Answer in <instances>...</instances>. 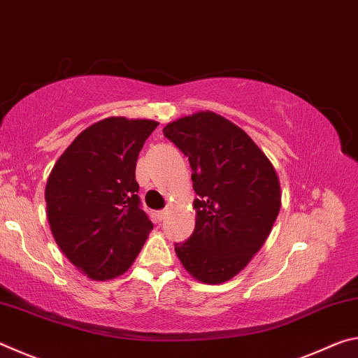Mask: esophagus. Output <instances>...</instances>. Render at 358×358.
Instances as JSON below:
<instances>
[{
    "instance_id": "34e87169",
    "label": "esophagus",
    "mask_w": 358,
    "mask_h": 358,
    "mask_svg": "<svg viewBox=\"0 0 358 358\" xmlns=\"http://www.w3.org/2000/svg\"><path fill=\"white\" fill-rule=\"evenodd\" d=\"M166 215H167V210H159L156 213V217H157V221H162L166 217Z\"/></svg>"
}]
</instances>
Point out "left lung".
<instances>
[{
    "mask_svg": "<svg viewBox=\"0 0 358 358\" xmlns=\"http://www.w3.org/2000/svg\"><path fill=\"white\" fill-rule=\"evenodd\" d=\"M164 136L189 159L196 227L175 252L205 284L229 281L256 254L280 213L275 167L252 138L213 112L169 123Z\"/></svg>",
    "mask_w": 358,
    "mask_h": 358,
    "instance_id": "1",
    "label": "left lung"
}]
</instances>
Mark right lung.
<instances>
[{"label": "right lung", "mask_w": 358, "mask_h": 358, "mask_svg": "<svg viewBox=\"0 0 358 358\" xmlns=\"http://www.w3.org/2000/svg\"><path fill=\"white\" fill-rule=\"evenodd\" d=\"M156 126L151 120H101L76 137L47 180L53 238L92 280L124 273L153 229L137 196L136 166Z\"/></svg>", "instance_id": "obj_1"}]
</instances>
